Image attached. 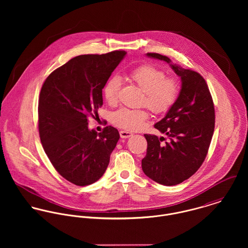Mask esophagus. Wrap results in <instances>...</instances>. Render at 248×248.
Returning a JSON list of instances; mask_svg holds the SVG:
<instances>
[{
  "instance_id": "obj_1",
  "label": "esophagus",
  "mask_w": 248,
  "mask_h": 248,
  "mask_svg": "<svg viewBox=\"0 0 248 248\" xmlns=\"http://www.w3.org/2000/svg\"><path fill=\"white\" fill-rule=\"evenodd\" d=\"M119 134H120L121 139H129V138L133 137V135H134L133 133L128 132V131H120V132H119Z\"/></svg>"
}]
</instances>
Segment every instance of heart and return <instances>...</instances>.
I'll list each match as a JSON object with an SVG mask.
<instances>
[{
	"mask_svg": "<svg viewBox=\"0 0 248 248\" xmlns=\"http://www.w3.org/2000/svg\"><path fill=\"white\" fill-rule=\"evenodd\" d=\"M144 92L143 104L155 113L168 111L177 101L179 86L177 79L166 77L165 72L151 64L140 66L130 75ZM121 80L118 76H111L103 88V95L107 103L114 105L118 101ZM148 111L145 109H132L121 108L112 114V123L124 130L136 131L144 126L148 119Z\"/></svg>",
	"mask_w": 248,
	"mask_h": 248,
	"instance_id": "b5f03b06",
	"label": "heart"
}]
</instances>
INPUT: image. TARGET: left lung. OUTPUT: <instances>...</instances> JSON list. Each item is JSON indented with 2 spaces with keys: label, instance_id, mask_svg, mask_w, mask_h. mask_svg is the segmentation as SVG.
<instances>
[{
  "label": "left lung",
  "instance_id": "1",
  "mask_svg": "<svg viewBox=\"0 0 248 248\" xmlns=\"http://www.w3.org/2000/svg\"><path fill=\"white\" fill-rule=\"evenodd\" d=\"M148 57L165 61L181 80L177 101L155 128L169 138L144 135L147 153L142 170L154 181L172 186L193 176L204 161L215 129L212 96L204 78L197 71L173 64L167 56L147 53Z\"/></svg>",
  "mask_w": 248,
  "mask_h": 248
}]
</instances>
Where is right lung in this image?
Here are the masks:
<instances>
[{
	"instance_id": "right-lung-1",
	"label": "right lung",
	"mask_w": 248,
	"mask_h": 248,
	"mask_svg": "<svg viewBox=\"0 0 248 248\" xmlns=\"http://www.w3.org/2000/svg\"><path fill=\"white\" fill-rule=\"evenodd\" d=\"M124 50L79 55L44 82L38 106L43 148L55 170L78 186L97 181L106 171L118 131L90 130L89 117L103 105L102 89L126 55Z\"/></svg>"
}]
</instances>
